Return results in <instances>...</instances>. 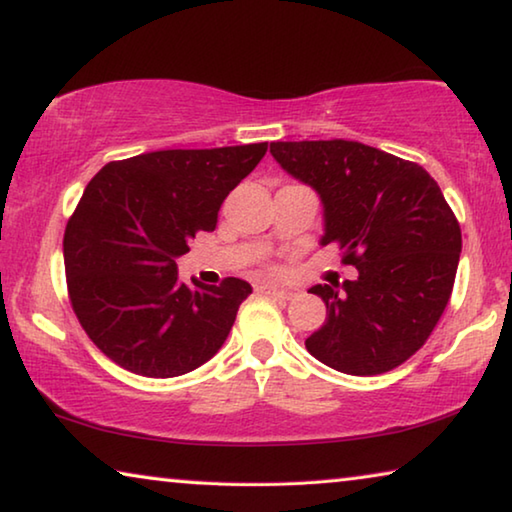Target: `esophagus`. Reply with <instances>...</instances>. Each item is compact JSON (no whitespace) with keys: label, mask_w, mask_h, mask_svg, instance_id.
<instances>
[{"label":"esophagus","mask_w":512,"mask_h":512,"mask_svg":"<svg viewBox=\"0 0 512 512\" xmlns=\"http://www.w3.org/2000/svg\"><path fill=\"white\" fill-rule=\"evenodd\" d=\"M259 291L266 293V296L282 298V300H291V298H296V291H293V289H287V287H277V284H273V282H264V284H259Z\"/></svg>","instance_id":"esophagus-1"}]
</instances>
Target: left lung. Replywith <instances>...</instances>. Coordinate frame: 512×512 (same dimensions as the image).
I'll use <instances>...</instances> for the list:
<instances>
[{
    "label": "left lung",
    "mask_w": 512,
    "mask_h": 512,
    "mask_svg": "<svg viewBox=\"0 0 512 512\" xmlns=\"http://www.w3.org/2000/svg\"><path fill=\"white\" fill-rule=\"evenodd\" d=\"M280 167L323 203L320 246L336 244L357 280L316 284L325 325L311 357L345 375H381L418 352L443 316L461 257V225L420 164L348 140L273 142Z\"/></svg>",
    "instance_id": "left-lung-1"
}]
</instances>
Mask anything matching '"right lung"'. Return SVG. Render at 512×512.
Instances as JSON below:
<instances>
[{"instance_id":"1","label":"right lung","mask_w":512,"mask_h":512,"mask_svg":"<svg viewBox=\"0 0 512 512\" xmlns=\"http://www.w3.org/2000/svg\"><path fill=\"white\" fill-rule=\"evenodd\" d=\"M268 144L171 149L110 162L67 221L63 257L74 314L110 361L135 375L178 377L210 361L253 287L225 277L178 280L180 255L212 232L221 203Z\"/></svg>"}]
</instances>
